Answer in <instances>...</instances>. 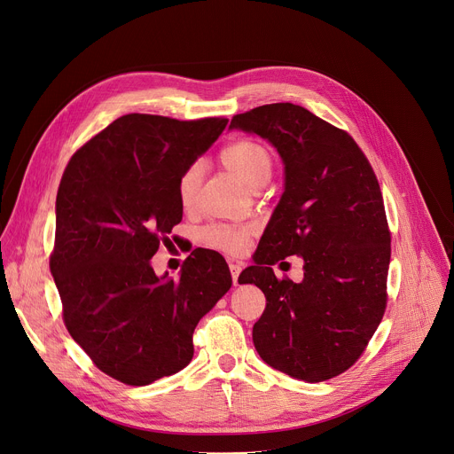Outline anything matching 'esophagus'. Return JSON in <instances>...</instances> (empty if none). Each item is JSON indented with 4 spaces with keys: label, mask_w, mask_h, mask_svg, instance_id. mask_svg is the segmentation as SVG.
<instances>
[{
    "label": "esophagus",
    "mask_w": 454,
    "mask_h": 454,
    "mask_svg": "<svg viewBox=\"0 0 454 454\" xmlns=\"http://www.w3.org/2000/svg\"><path fill=\"white\" fill-rule=\"evenodd\" d=\"M240 270H243V264L240 262H230V271H231V279H233V285H237V281H239V274H240Z\"/></svg>",
    "instance_id": "34e87169"
}]
</instances>
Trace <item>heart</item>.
Returning <instances> with one entry per match:
<instances>
[{
    "label": "heart",
    "instance_id": "obj_1",
    "mask_svg": "<svg viewBox=\"0 0 454 454\" xmlns=\"http://www.w3.org/2000/svg\"><path fill=\"white\" fill-rule=\"evenodd\" d=\"M221 162L235 176H239L252 190H259L268 183L271 175V155L268 147L254 138H239L226 147H223ZM200 184L199 164L188 166L178 176L176 195L178 202L184 209H192L197 200V192ZM254 230L250 226L237 224H214L202 230L200 240L206 248L219 250L224 254H240L250 245Z\"/></svg>",
    "mask_w": 454,
    "mask_h": 454
}]
</instances>
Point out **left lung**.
<instances>
[{"label":"left lung","mask_w":454,"mask_h":454,"mask_svg":"<svg viewBox=\"0 0 454 454\" xmlns=\"http://www.w3.org/2000/svg\"><path fill=\"white\" fill-rule=\"evenodd\" d=\"M230 128L266 138L285 164V193L255 264L239 276L266 297L255 350L309 383L340 376L364 354L387 307L390 231L374 169L347 131L290 102L235 114ZM290 254L306 261L301 284L270 270Z\"/></svg>","instance_id":"left-lung-1"}]
</instances>
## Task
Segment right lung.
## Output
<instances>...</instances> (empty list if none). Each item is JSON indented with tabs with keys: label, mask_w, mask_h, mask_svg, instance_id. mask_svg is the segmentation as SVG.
Returning a JSON list of instances; mask_svg holds the SVG:
<instances>
[{
	"label": "right lung",
	"mask_w": 454,
	"mask_h": 454,
	"mask_svg": "<svg viewBox=\"0 0 454 454\" xmlns=\"http://www.w3.org/2000/svg\"><path fill=\"white\" fill-rule=\"evenodd\" d=\"M228 118H116L71 157L56 195L51 271L73 340L107 376L149 385L184 369L193 330L230 290L217 252L197 248L180 278L151 268L183 221L178 176Z\"/></svg>",
	"instance_id": "add662e5"
}]
</instances>
